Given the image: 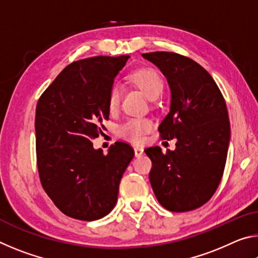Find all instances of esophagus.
I'll use <instances>...</instances> for the list:
<instances>
[{"mask_svg": "<svg viewBox=\"0 0 258 258\" xmlns=\"http://www.w3.org/2000/svg\"><path fill=\"white\" fill-rule=\"evenodd\" d=\"M134 154L135 157H141L143 154H145V151H143V148L141 147H134Z\"/></svg>", "mask_w": 258, "mask_h": 258, "instance_id": "34e87169", "label": "esophagus"}]
</instances>
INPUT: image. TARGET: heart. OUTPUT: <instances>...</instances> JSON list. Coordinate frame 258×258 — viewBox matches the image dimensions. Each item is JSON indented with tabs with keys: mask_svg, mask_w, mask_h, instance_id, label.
Returning a JSON list of instances; mask_svg holds the SVG:
<instances>
[{
	"mask_svg": "<svg viewBox=\"0 0 258 258\" xmlns=\"http://www.w3.org/2000/svg\"><path fill=\"white\" fill-rule=\"evenodd\" d=\"M131 82L145 93L149 100L158 99L164 91V82L159 74L151 69H142L135 72L130 77ZM121 98H123V87L118 83H113L108 94V108L111 112L118 110ZM152 130V123L148 118L134 117L120 123L116 128V133L119 138L127 141L140 143L143 141L146 134Z\"/></svg>",
	"mask_w": 258,
	"mask_h": 258,
	"instance_id": "heart-1",
	"label": "heart"
}]
</instances>
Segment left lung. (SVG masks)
Wrapping results in <instances>:
<instances>
[{"label":"left lung","instance_id":"1","mask_svg":"<svg viewBox=\"0 0 258 258\" xmlns=\"http://www.w3.org/2000/svg\"><path fill=\"white\" fill-rule=\"evenodd\" d=\"M142 56L156 64L171 87V110L159 125L160 138L175 139L176 149L145 150L156 198L167 211L202 207L213 197L223 176L230 142L225 100L213 77L199 63L174 52Z\"/></svg>","mask_w":258,"mask_h":258}]
</instances>
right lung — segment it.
I'll list each match as a JSON object with an SVG mask.
<instances>
[{
    "label": "right lung",
    "mask_w": 258,
    "mask_h": 258,
    "mask_svg": "<svg viewBox=\"0 0 258 258\" xmlns=\"http://www.w3.org/2000/svg\"><path fill=\"white\" fill-rule=\"evenodd\" d=\"M130 55H99L73 62L42 93L36 106V163L41 184L64 215L95 221L112 211L119 182L134 157L116 142L103 154L92 140L109 118L108 94Z\"/></svg>",
    "instance_id": "right-lung-1"
}]
</instances>
